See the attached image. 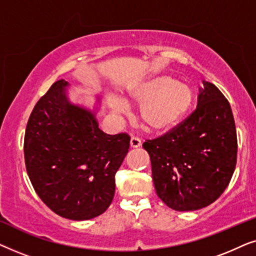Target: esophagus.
Returning a JSON list of instances; mask_svg holds the SVG:
<instances>
[{
    "label": "esophagus",
    "instance_id": "34e87169",
    "mask_svg": "<svg viewBox=\"0 0 256 256\" xmlns=\"http://www.w3.org/2000/svg\"><path fill=\"white\" fill-rule=\"evenodd\" d=\"M142 146V141L140 140L138 138H135V136H132L130 138V146L132 148H138V146Z\"/></svg>",
    "mask_w": 256,
    "mask_h": 256
}]
</instances>
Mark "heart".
<instances>
[{"mask_svg":"<svg viewBox=\"0 0 256 256\" xmlns=\"http://www.w3.org/2000/svg\"><path fill=\"white\" fill-rule=\"evenodd\" d=\"M194 100L191 87L171 76H156L129 90L127 102L141 104L140 118L150 130L164 132L174 127ZM112 110L124 113L120 102H112Z\"/></svg>","mask_w":256,"mask_h":256,"instance_id":"heart-1","label":"heart"}]
</instances>
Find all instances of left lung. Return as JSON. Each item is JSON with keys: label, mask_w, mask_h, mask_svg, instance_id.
I'll return each instance as SVG.
<instances>
[{"label": "left lung", "mask_w": 256, "mask_h": 256, "mask_svg": "<svg viewBox=\"0 0 256 256\" xmlns=\"http://www.w3.org/2000/svg\"><path fill=\"white\" fill-rule=\"evenodd\" d=\"M202 84L196 110L166 134L143 143L156 194L176 211L212 204L236 169L238 141L230 102L218 87Z\"/></svg>", "instance_id": "obj_1"}]
</instances>
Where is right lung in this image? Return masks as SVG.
<instances>
[{"label":"right lung","instance_id":"add662e5","mask_svg":"<svg viewBox=\"0 0 256 256\" xmlns=\"http://www.w3.org/2000/svg\"><path fill=\"white\" fill-rule=\"evenodd\" d=\"M68 86L58 80L38 100L26 124L24 158L48 208L62 218L88 220L110 208L130 138L101 130L96 113L70 102Z\"/></svg>","mask_w":256,"mask_h":256}]
</instances>
